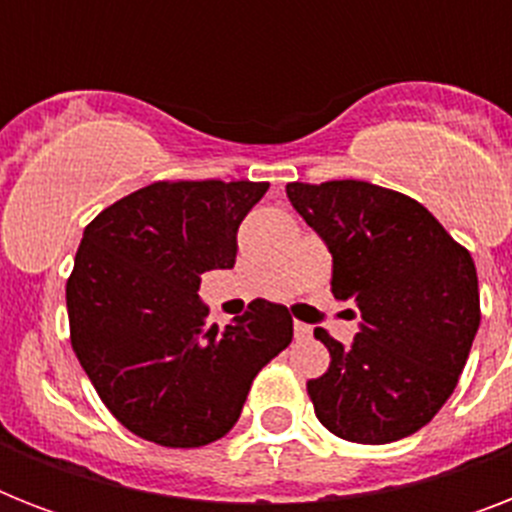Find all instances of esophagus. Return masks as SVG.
I'll return each instance as SVG.
<instances>
[{
    "mask_svg": "<svg viewBox=\"0 0 512 512\" xmlns=\"http://www.w3.org/2000/svg\"><path fill=\"white\" fill-rule=\"evenodd\" d=\"M295 335L297 340H311L313 327H308V324H303V321H295Z\"/></svg>",
    "mask_w": 512,
    "mask_h": 512,
    "instance_id": "esophagus-1",
    "label": "esophagus"
}]
</instances>
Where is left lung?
I'll use <instances>...</instances> for the list:
<instances>
[{
    "label": "left lung",
    "mask_w": 512,
    "mask_h": 512,
    "mask_svg": "<svg viewBox=\"0 0 512 512\" xmlns=\"http://www.w3.org/2000/svg\"><path fill=\"white\" fill-rule=\"evenodd\" d=\"M332 252V295L361 329L348 348L316 329L329 369L308 380L316 417L353 444H390L428 425L460 380L481 324L473 257L404 193L364 180L289 183Z\"/></svg>",
    "instance_id": "8db88e82"
}]
</instances>
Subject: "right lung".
<instances>
[{
	"label": "right lung",
	"mask_w": 512,
	"mask_h": 512,
	"mask_svg": "<svg viewBox=\"0 0 512 512\" xmlns=\"http://www.w3.org/2000/svg\"><path fill=\"white\" fill-rule=\"evenodd\" d=\"M268 183L159 180L103 209L66 284L71 348L108 412L172 449L236 425L249 385L292 342L284 305L255 300L207 324L201 273L233 268L236 233Z\"/></svg>",
	"instance_id": "obj_1"
}]
</instances>
